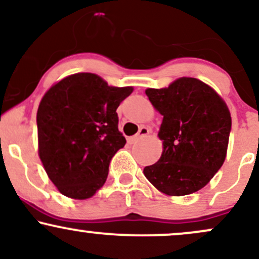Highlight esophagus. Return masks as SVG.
I'll return each mask as SVG.
<instances>
[{
	"label": "esophagus",
	"mask_w": 259,
	"mask_h": 259,
	"mask_svg": "<svg viewBox=\"0 0 259 259\" xmlns=\"http://www.w3.org/2000/svg\"><path fill=\"white\" fill-rule=\"evenodd\" d=\"M150 133H151L150 127H148V126H141V127H140L139 133L136 134V135H134V136H132V138L127 139V142H129V144H134V142H138L140 139L145 138V136L148 135V134H150Z\"/></svg>",
	"instance_id": "1"
}]
</instances>
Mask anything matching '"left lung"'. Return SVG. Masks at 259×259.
Returning a JSON list of instances; mask_svg holds the SVG:
<instances>
[{
	"instance_id": "8db88e82",
	"label": "left lung",
	"mask_w": 259,
	"mask_h": 259,
	"mask_svg": "<svg viewBox=\"0 0 259 259\" xmlns=\"http://www.w3.org/2000/svg\"><path fill=\"white\" fill-rule=\"evenodd\" d=\"M146 95L163 115L158 136L159 160L145 167L152 185L169 196L194 194L214 177L227 156L231 117L210 86L195 78H180Z\"/></svg>"
}]
</instances>
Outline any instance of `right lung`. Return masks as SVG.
<instances>
[{"label":"right lung","mask_w":259,"mask_h":259,"mask_svg":"<svg viewBox=\"0 0 259 259\" xmlns=\"http://www.w3.org/2000/svg\"><path fill=\"white\" fill-rule=\"evenodd\" d=\"M132 92L78 73L45 94L36 115L38 156L61 194L85 200L105 184L111 159L126 144L117 108Z\"/></svg>","instance_id":"add662e5"}]
</instances>
